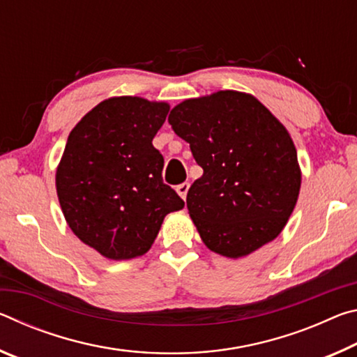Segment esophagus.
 <instances>
[{
  "mask_svg": "<svg viewBox=\"0 0 357 357\" xmlns=\"http://www.w3.org/2000/svg\"><path fill=\"white\" fill-rule=\"evenodd\" d=\"M189 187H190V184H189V183H183V184H179V185L176 187V192L179 193V195H181V198H183V200H185L187 192H189Z\"/></svg>",
  "mask_w": 357,
  "mask_h": 357,
  "instance_id": "esophagus-1",
  "label": "esophagus"
}]
</instances>
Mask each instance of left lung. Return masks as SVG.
<instances>
[{
    "instance_id": "left-lung-1",
    "label": "left lung",
    "mask_w": 357,
    "mask_h": 357,
    "mask_svg": "<svg viewBox=\"0 0 357 357\" xmlns=\"http://www.w3.org/2000/svg\"><path fill=\"white\" fill-rule=\"evenodd\" d=\"M203 168L187 209L209 250L245 257L279 236L298 202L301 170L288 130L250 94L217 91L168 114Z\"/></svg>"
}]
</instances>
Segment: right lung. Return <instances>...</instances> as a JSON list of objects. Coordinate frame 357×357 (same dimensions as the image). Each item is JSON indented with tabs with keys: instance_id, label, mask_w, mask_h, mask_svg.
<instances>
[{
	"instance_id": "1",
	"label": "right lung",
	"mask_w": 357,
	"mask_h": 357,
	"mask_svg": "<svg viewBox=\"0 0 357 357\" xmlns=\"http://www.w3.org/2000/svg\"><path fill=\"white\" fill-rule=\"evenodd\" d=\"M170 105L112 98L84 114L66 143L56 192L75 236L110 259L146 253L167 214L184 202L162 181L153 138Z\"/></svg>"
}]
</instances>
